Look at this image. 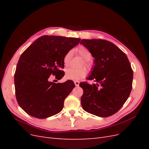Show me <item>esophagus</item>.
Listing matches in <instances>:
<instances>
[{
	"label": "esophagus",
	"instance_id": "1",
	"mask_svg": "<svg viewBox=\"0 0 149 149\" xmlns=\"http://www.w3.org/2000/svg\"><path fill=\"white\" fill-rule=\"evenodd\" d=\"M74 83L75 84V86H78L79 85V82L78 81H74Z\"/></svg>",
	"mask_w": 149,
	"mask_h": 149
}]
</instances>
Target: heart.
<instances>
[{"label":"heart","instance_id":"heart-1","mask_svg":"<svg viewBox=\"0 0 149 149\" xmlns=\"http://www.w3.org/2000/svg\"><path fill=\"white\" fill-rule=\"evenodd\" d=\"M75 51L77 52L80 56L83 58L84 60V65L87 67L88 68H91V62L90 61V59L92 57V54L89 49L85 47L84 46L81 45L75 49ZM72 55L73 52L72 51L68 52L63 57V65L65 67L68 66L71 63ZM87 74V71L85 68H81L76 69L73 68H70L66 69L65 71V76L66 78L72 80H79L85 77Z\"/></svg>","mask_w":149,"mask_h":149}]
</instances>
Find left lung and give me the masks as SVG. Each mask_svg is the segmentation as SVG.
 I'll list each match as a JSON object with an SVG mask.
<instances>
[{
  "mask_svg": "<svg viewBox=\"0 0 149 149\" xmlns=\"http://www.w3.org/2000/svg\"><path fill=\"white\" fill-rule=\"evenodd\" d=\"M80 43L94 58L91 74L87 82L79 83L83 89L81 103L90 114L106 118L116 113L132 90L133 71L125 54L114 43L101 39H83Z\"/></svg>",
  "mask_w": 149,
  "mask_h": 149,
  "instance_id": "8db88e82",
  "label": "left lung"
}]
</instances>
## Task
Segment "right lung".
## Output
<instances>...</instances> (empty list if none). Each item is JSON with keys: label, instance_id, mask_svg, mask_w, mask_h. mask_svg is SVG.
I'll return each instance as SVG.
<instances>
[{"label": "right lung", "instance_id": "obj_1", "mask_svg": "<svg viewBox=\"0 0 149 149\" xmlns=\"http://www.w3.org/2000/svg\"><path fill=\"white\" fill-rule=\"evenodd\" d=\"M80 40L44 35L22 54L14 74L15 95L19 105L28 114L45 119L63 109L65 98L74 88V82L69 79L55 83L49 78L51 74L57 79L63 77V57Z\"/></svg>", "mask_w": 149, "mask_h": 149}]
</instances>
